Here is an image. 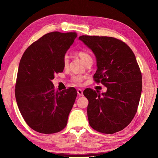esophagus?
Listing matches in <instances>:
<instances>
[{
	"label": "esophagus",
	"mask_w": 158,
	"mask_h": 158,
	"mask_svg": "<svg viewBox=\"0 0 158 158\" xmlns=\"http://www.w3.org/2000/svg\"><path fill=\"white\" fill-rule=\"evenodd\" d=\"M77 93H78V95H80V96H83V95H84L83 91H82V89H77Z\"/></svg>",
	"instance_id": "1"
}]
</instances>
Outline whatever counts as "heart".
Returning a JSON list of instances; mask_svg holds the SVG:
<instances>
[{
	"label": "heart",
	"mask_w": 158,
	"mask_h": 158,
	"mask_svg": "<svg viewBox=\"0 0 158 158\" xmlns=\"http://www.w3.org/2000/svg\"><path fill=\"white\" fill-rule=\"evenodd\" d=\"M78 55L80 57V59H82L84 63H87V62L90 60L92 59V56H90V55L89 53H88L87 52H85L84 51H79L77 52ZM69 63V57L68 55H64V58H63V65L64 67H66L68 66ZM85 78L84 76H81V75H75L74 76H73L72 78V82H73L74 84L76 85H80L82 84V82L83 81V80Z\"/></svg>",
	"instance_id": "b5f03b06"
}]
</instances>
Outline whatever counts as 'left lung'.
I'll return each mask as SVG.
<instances>
[{"label":"left lung","mask_w":158,"mask_h":158,"mask_svg":"<svg viewBox=\"0 0 158 158\" xmlns=\"http://www.w3.org/2000/svg\"><path fill=\"white\" fill-rule=\"evenodd\" d=\"M93 51L97 60L94 77L107 88L100 94L84 91L88 99L89 125L105 134H113L127 127L137 111L142 92V74L134 52L125 43L106 36L79 37Z\"/></svg>","instance_id":"left-lung-1"}]
</instances>
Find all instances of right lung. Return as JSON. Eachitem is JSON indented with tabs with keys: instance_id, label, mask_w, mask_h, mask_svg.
Returning a JSON list of instances; mask_svg holds the SVG:
<instances>
[{
	"instance_id": "right-lung-1",
	"label": "right lung",
	"mask_w": 158,
	"mask_h": 158,
	"mask_svg": "<svg viewBox=\"0 0 158 158\" xmlns=\"http://www.w3.org/2000/svg\"><path fill=\"white\" fill-rule=\"evenodd\" d=\"M76 37V32L48 33L33 43L22 56L16 99L27 125L38 132H58L67 124L77 92L74 88L55 92L51 80L55 74L63 71V58Z\"/></svg>"
}]
</instances>
